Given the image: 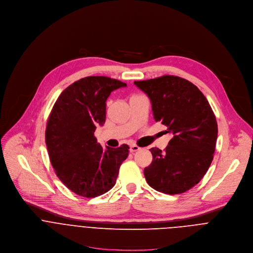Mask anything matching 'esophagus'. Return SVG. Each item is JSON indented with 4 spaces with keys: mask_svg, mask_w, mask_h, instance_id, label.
I'll return each mask as SVG.
<instances>
[{
    "mask_svg": "<svg viewBox=\"0 0 253 253\" xmlns=\"http://www.w3.org/2000/svg\"><path fill=\"white\" fill-rule=\"evenodd\" d=\"M139 149H140V147H138V146H137V145H135V144L130 145V148H129L130 153H135V151H137V150H139Z\"/></svg>",
    "mask_w": 253,
    "mask_h": 253,
    "instance_id": "obj_1",
    "label": "esophagus"
}]
</instances>
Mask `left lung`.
<instances>
[{
    "instance_id": "obj_1",
    "label": "left lung",
    "mask_w": 253,
    "mask_h": 253,
    "mask_svg": "<svg viewBox=\"0 0 253 253\" xmlns=\"http://www.w3.org/2000/svg\"><path fill=\"white\" fill-rule=\"evenodd\" d=\"M150 99L156 122L172 137L165 151L150 148L153 162L144 169L150 187L182 193L205 176L213 160L217 123L208 99L197 86L174 76L133 83Z\"/></svg>"
}]
</instances>
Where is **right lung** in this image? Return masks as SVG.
I'll return each mask as SVG.
<instances>
[{
  "instance_id": "1",
  "label": "right lung",
  "mask_w": 253,
  "mask_h": 253,
  "mask_svg": "<svg viewBox=\"0 0 253 253\" xmlns=\"http://www.w3.org/2000/svg\"><path fill=\"white\" fill-rule=\"evenodd\" d=\"M126 84L108 77H86L58 97L45 128V144L60 180L73 192L95 197L116 184L128 145L114 148L96 142V126L106 122L111 92Z\"/></svg>"
}]
</instances>
